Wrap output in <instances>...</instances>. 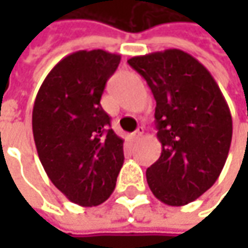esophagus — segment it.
<instances>
[{
	"instance_id": "34e87169",
	"label": "esophagus",
	"mask_w": 248,
	"mask_h": 248,
	"mask_svg": "<svg viewBox=\"0 0 248 248\" xmlns=\"http://www.w3.org/2000/svg\"><path fill=\"white\" fill-rule=\"evenodd\" d=\"M142 135H143V127H138V129L132 134V139L138 140V139L142 138Z\"/></svg>"
}]
</instances>
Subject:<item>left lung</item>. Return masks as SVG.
<instances>
[{
    "mask_svg": "<svg viewBox=\"0 0 248 248\" xmlns=\"http://www.w3.org/2000/svg\"><path fill=\"white\" fill-rule=\"evenodd\" d=\"M129 66L156 99L161 156L146 170L150 190L164 204L185 205L221 174L232 142V116L211 73L192 55L166 49L134 56Z\"/></svg>",
    "mask_w": 248,
    "mask_h": 248,
    "instance_id": "left-lung-1",
    "label": "left lung"
}]
</instances>
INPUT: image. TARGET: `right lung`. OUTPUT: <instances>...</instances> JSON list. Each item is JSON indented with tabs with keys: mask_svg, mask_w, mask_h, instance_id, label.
Wrapping results in <instances>:
<instances>
[{
	"mask_svg": "<svg viewBox=\"0 0 248 248\" xmlns=\"http://www.w3.org/2000/svg\"><path fill=\"white\" fill-rule=\"evenodd\" d=\"M120 59L103 49L70 53L48 73L34 100L40 161L53 185L82 207L109 199L124 163V140L100 106Z\"/></svg>",
	"mask_w": 248,
	"mask_h": 248,
	"instance_id": "add662e5",
	"label": "right lung"
}]
</instances>
